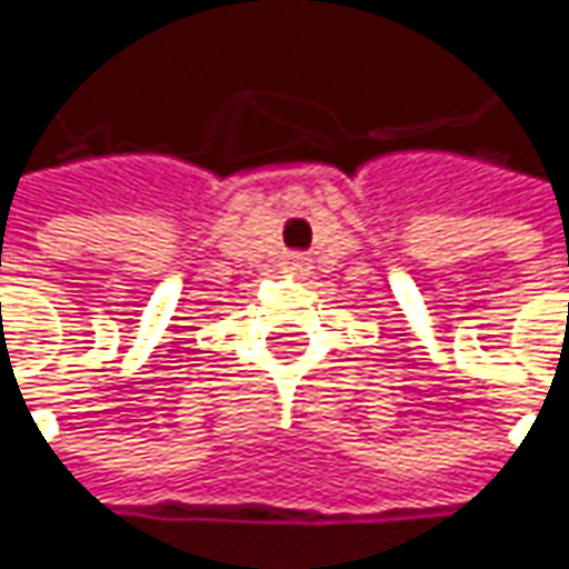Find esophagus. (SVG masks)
<instances>
[{
	"label": "esophagus",
	"mask_w": 569,
	"mask_h": 569,
	"mask_svg": "<svg viewBox=\"0 0 569 569\" xmlns=\"http://www.w3.org/2000/svg\"><path fill=\"white\" fill-rule=\"evenodd\" d=\"M283 263H286V270H289V273H296V277L309 273V257H306V253H286Z\"/></svg>",
	"instance_id": "esophagus-1"
}]
</instances>
